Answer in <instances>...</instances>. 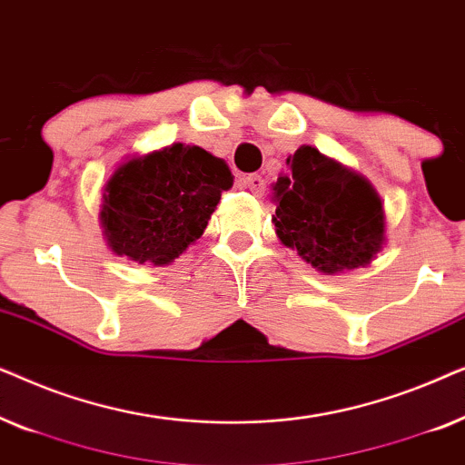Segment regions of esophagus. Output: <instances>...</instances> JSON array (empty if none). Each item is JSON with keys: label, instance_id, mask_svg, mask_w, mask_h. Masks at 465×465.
Returning a JSON list of instances; mask_svg holds the SVG:
<instances>
[{"label": "esophagus", "instance_id": "1", "mask_svg": "<svg viewBox=\"0 0 465 465\" xmlns=\"http://www.w3.org/2000/svg\"><path fill=\"white\" fill-rule=\"evenodd\" d=\"M243 182H245V186L250 188L252 193L256 194V196H262V194H264V190H266V182L262 180V175L252 173V175H247Z\"/></svg>", "mask_w": 465, "mask_h": 465}]
</instances>
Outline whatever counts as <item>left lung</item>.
<instances>
[{"instance_id":"left-lung-1","label":"left lung","mask_w":465,"mask_h":465,"mask_svg":"<svg viewBox=\"0 0 465 465\" xmlns=\"http://www.w3.org/2000/svg\"><path fill=\"white\" fill-rule=\"evenodd\" d=\"M272 183L277 237L326 275L371 264L385 245V212L366 177L301 145Z\"/></svg>"}]
</instances>
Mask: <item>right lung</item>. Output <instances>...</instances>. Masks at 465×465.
<instances>
[{
	"mask_svg": "<svg viewBox=\"0 0 465 465\" xmlns=\"http://www.w3.org/2000/svg\"><path fill=\"white\" fill-rule=\"evenodd\" d=\"M232 173L199 145L173 143L133 156L104 188L99 218L110 250L164 266L201 239Z\"/></svg>",
	"mask_w": 465,
	"mask_h": 465,
	"instance_id": "add662e5",
	"label": "right lung"
}]
</instances>
